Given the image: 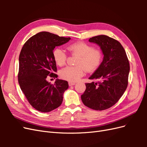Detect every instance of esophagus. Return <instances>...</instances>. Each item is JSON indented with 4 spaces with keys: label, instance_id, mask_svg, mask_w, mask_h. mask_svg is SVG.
<instances>
[{
    "label": "esophagus",
    "instance_id": "obj_1",
    "mask_svg": "<svg viewBox=\"0 0 147 147\" xmlns=\"http://www.w3.org/2000/svg\"><path fill=\"white\" fill-rule=\"evenodd\" d=\"M75 83H74V82H69V86L75 85Z\"/></svg>",
    "mask_w": 147,
    "mask_h": 147
}]
</instances>
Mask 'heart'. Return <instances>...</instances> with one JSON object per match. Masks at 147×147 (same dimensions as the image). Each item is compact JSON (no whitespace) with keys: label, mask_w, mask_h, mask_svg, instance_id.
<instances>
[{"label":"heart","mask_w":147,"mask_h":147,"mask_svg":"<svg viewBox=\"0 0 147 147\" xmlns=\"http://www.w3.org/2000/svg\"><path fill=\"white\" fill-rule=\"evenodd\" d=\"M71 54L78 57L75 61L76 66H67L60 70V77L65 80L75 82L86 72H94L99 68L103 60V53L98 48L83 42L70 44L67 47ZM53 56L55 63L59 66L64 65L67 55L61 48H56L53 51Z\"/></svg>","instance_id":"1"}]
</instances>
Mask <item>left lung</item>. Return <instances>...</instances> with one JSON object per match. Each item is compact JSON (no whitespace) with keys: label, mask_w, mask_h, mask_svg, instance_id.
I'll list each match as a JSON object with an SVG mask.
<instances>
[{"label":"left lung","mask_w":147,"mask_h":147,"mask_svg":"<svg viewBox=\"0 0 147 147\" xmlns=\"http://www.w3.org/2000/svg\"><path fill=\"white\" fill-rule=\"evenodd\" d=\"M89 41L100 46L104 59L89 78L96 82L85 83L86 90L81 98L88 107L104 110L116 104L126 91L129 63L124 48L117 40L100 35L90 38Z\"/></svg>","instance_id":"8db88e82"}]
</instances>
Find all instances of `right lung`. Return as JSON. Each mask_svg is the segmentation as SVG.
I'll use <instances>...</instances> for the list:
<instances>
[{
  "label": "right lung",
  "instance_id": "right-lung-1",
  "mask_svg": "<svg viewBox=\"0 0 147 147\" xmlns=\"http://www.w3.org/2000/svg\"><path fill=\"white\" fill-rule=\"evenodd\" d=\"M70 40V37L40 32L29 38L21 49L18 74L20 86L29 103L40 112H51L63 102L68 82L57 79L51 84L47 78L57 77L53 51Z\"/></svg>",
  "mask_w": 147,
  "mask_h": 147
}]
</instances>
